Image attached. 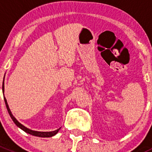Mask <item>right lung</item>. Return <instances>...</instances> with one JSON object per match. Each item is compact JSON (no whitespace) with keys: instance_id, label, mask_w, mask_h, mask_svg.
I'll list each match as a JSON object with an SVG mask.
<instances>
[{"instance_id":"right-lung-1","label":"right lung","mask_w":152,"mask_h":152,"mask_svg":"<svg viewBox=\"0 0 152 152\" xmlns=\"http://www.w3.org/2000/svg\"><path fill=\"white\" fill-rule=\"evenodd\" d=\"M2 90H3V93L4 94V82H3ZM4 102H5V104H6V106H7V110H8L9 114H10L11 118L12 119V121H14V123L16 124V125L18 126L19 128H20L21 129L23 130V131L26 132V133H28V134H31V135L37 136V137H52V136H53V135H55V134H57L58 132H59V130L60 129V128H59V129H58L55 130V131H53V132H37V131H34V130L29 129L27 128V127L24 126L23 124L19 123V122H18V121L17 120L15 117H14L13 115L12 114V112H11L10 107H9L8 104H7V99H6L5 97H4Z\"/></svg>"}]
</instances>
